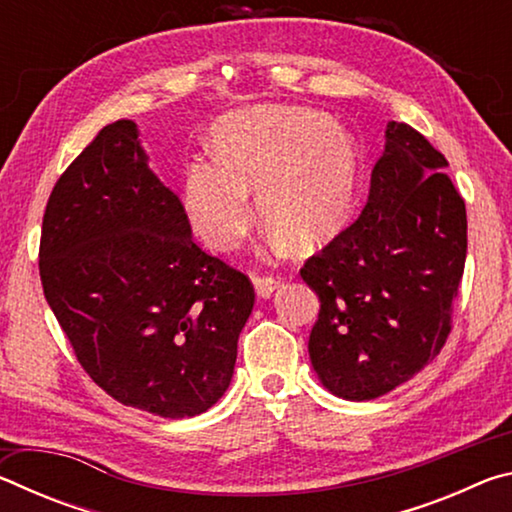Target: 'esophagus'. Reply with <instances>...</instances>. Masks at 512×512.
Listing matches in <instances>:
<instances>
[{
  "label": "esophagus",
  "instance_id": "34e87169",
  "mask_svg": "<svg viewBox=\"0 0 512 512\" xmlns=\"http://www.w3.org/2000/svg\"><path fill=\"white\" fill-rule=\"evenodd\" d=\"M255 289L259 298H268L273 296V291L282 284V277H273V275H253Z\"/></svg>",
  "mask_w": 512,
  "mask_h": 512
}]
</instances>
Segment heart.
Masks as SVG:
<instances>
[{
  "mask_svg": "<svg viewBox=\"0 0 512 512\" xmlns=\"http://www.w3.org/2000/svg\"><path fill=\"white\" fill-rule=\"evenodd\" d=\"M214 158L183 167L180 198L187 221L207 246L232 250L255 223L248 192L277 237L318 248L350 219L359 180L352 135L323 112L262 106L221 119Z\"/></svg>",
  "mask_w": 512,
  "mask_h": 512,
  "instance_id": "1",
  "label": "heart"
}]
</instances>
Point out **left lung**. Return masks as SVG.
I'll use <instances>...</instances> for the list:
<instances>
[{
  "label": "left lung",
  "instance_id": "8db88e82",
  "mask_svg": "<svg viewBox=\"0 0 512 512\" xmlns=\"http://www.w3.org/2000/svg\"><path fill=\"white\" fill-rule=\"evenodd\" d=\"M445 167V155L415 128L388 121L361 216L300 268L320 300L311 366L343 400L393 391L452 332L467 216Z\"/></svg>",
  "mask_w": 512,
  "mask_h": 512
}]
</instances>
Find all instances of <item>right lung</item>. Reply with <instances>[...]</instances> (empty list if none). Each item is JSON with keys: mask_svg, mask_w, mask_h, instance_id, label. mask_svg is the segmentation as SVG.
<instances>
[{"mask_svg": "<svg viewBox=\"0 0 512 512\" xmlns=\"http://www.w3.org/2000/svg\"><path fill=\"white\" fill-rule=\"evenodd\" d=\"M40 280L76 359L117 402L192 418L228 391L253 284L194 244L135 121L101 128L58 178Z\"/></svg>", "mask_w": 512, "mask_h": 512, "instance_id": "right-lung-1", "label": "right lung"}]
</instances>
